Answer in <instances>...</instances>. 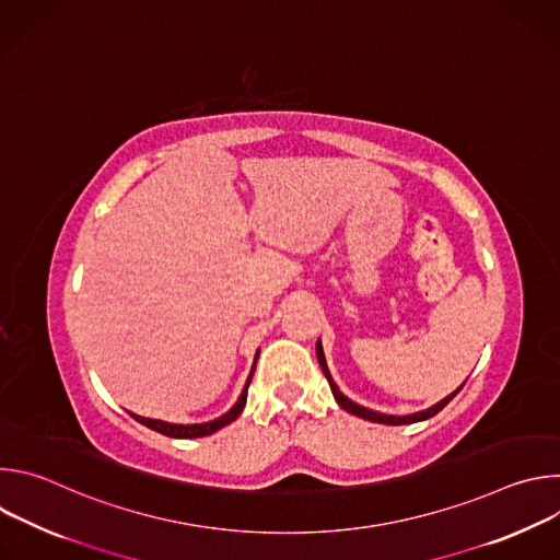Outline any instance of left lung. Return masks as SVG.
<instances>
[{"label": "left lung", "instance_id": "obj_1", "mask_svg": "<svg viewBox=\"0 0 560 560\" xmlns=\"http://www.w3.org/2000/svg\"><path fill=\"white\" fill-rule=\"evenodd\" d=\"M316 359H318V365H322V370H324V374H326V378H328V383H330V389H332V394H335V398H337V404H339L343 410H348V412L354 415V417H361V419H368V421H374V423H385V425H406V423L425 421V419L439 415V412L452 401V398L456 396V392L463 387V385H460L456 392H452L450 396H445L441 404L432 406V408L425 410V412H417V415H410V417H389V415H378V412H372V410H368V408H361V406H357L354 401H350L348 396H343V394L339 392L337 383H335L332 376H330V370H328V363H326V357H324L322 341H316Z\"/></svg>", "mask_w": 560, "mask_h": 560}]
</instances>
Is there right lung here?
<instances>
[{
  "mask_svg": "<svg viewBox=\"0 0 560 560\" xmlns=\"http://www.w3.org/2000/svg\"><path fill=\"white\" fill-rule=\"evenodd\" d=\"M257 357H259V352H257ZM255 365H257V359H255ZM253 372H255V368H253ZM253 372H250V376H248V381H246V387H244L242 396H238V401L232 406V410H230V412H225L223 417H219V419L210 421V423H199V425H175V423L154 421V419H145V417H137V415H132V417H135V421H139L141 425H145V428H150V430H154V432H159V434L173 436V439H199V436H208V434H212V432H217V430H221V428L230 425L238 415L244 412L246 398H248V385H250V381H253Z\"/></svg>",
  "mask_w": 560,
  "mask_h": 560,
  "instance_id": "obj_1",
  "label": "right lung"
}]
</instances>
